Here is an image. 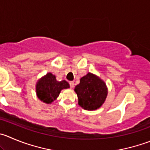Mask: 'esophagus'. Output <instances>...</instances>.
Instances as JSON below:
<instances>
[{"label":"esophagus","mask_w":150,"mask_h":150,"mask_svg":"<svg viewBox=\"0 0 150 150\" xmlns=\"http://www.w3.org/2000/svg\"><path fill=\"white\" fill-rule=\"evenodd\" d=\"M69 85H70V88H73L74 86V82H72V81H71V82H69Z\"/></svg>","instance_id":"34e87169"}]
</instances>
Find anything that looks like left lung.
<instances>
[{"instance_id": "1", "label": "left lung", "mask_w": 150, "mask_h": 150, "mask_svg": "<svg viewBox=\"0 0 150 150\" xmlns=\"http://www.w3.org/2000/svg\"><path fill=\"white\" fill-rule=\"evenodd\" d=\"M78 96L79 105L87 110H94L100 108L108 95L105 82L88 73L80 79V82L74 89Z\"/></svg>"}]
</instances>
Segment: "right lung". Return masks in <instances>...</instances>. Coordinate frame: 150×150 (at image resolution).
<instances>
[{"label": "right lung", "mask_w": 150, "mask_h": 150, "mask_svg": "<svg viewBox=\"0 0 150 150\" xmlns=\"http://www.w3.org/2000/svg\"><path fill=\"white\" fill-rule=\"evenodd\" d=\"M69 87V84L66 81L58 82L54 75L48 73L37 83V95L41 101L50 104L59 96L61 90L66 89Z\"/></svg>", "instance_id": "obj_1"}]
</instances>
